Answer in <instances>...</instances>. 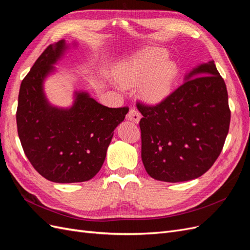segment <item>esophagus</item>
<instances>
[{
    "label": "esophagus",
    "mask_w": 250,
    "mask_h": 250,
    "mask_svg": "<svg viewBox=\"0 0 250 250\" xmlns=\"http://www.w3.org/2000/svg\"><path fill=\"white\" fill-rule=\"evenodd\" d=\"M126 119L131 121V122H133V123H139L140 120H141V113L139 112L138 109L131 108V109L129 110V112L127 113Z\"/></svg>",
    "instance_id": "1"
}]
</instances>
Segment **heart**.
I'll list each match as a JSON object with an SVG mask.
<instances>
[{
	"mask_svg": "<svg viewBox=\"0 0 250 250\" xmlns=\"http://www.w3.org/2000/svg\"><path fill=\"white\" fill-rule=\"evenodd\" d=\"M168 57V52L161 48L143 49L118 67L117 80L125 88L139 86L145 102L160 103L171 94L178 74L176 63Z\"/></svg>",
	"mask_w": 250,
	"mask_h": 250,
	"instance_id": "heart-1",
	"label": "heart"
}]
</instances>
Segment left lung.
I'll return each instance as SVG.
<instances>
[{
    "label": "left lung",
    "instance_id": "1",
    "mask_svg": "<svg viewBox=\"0 0 250 250\" xmlns=\"http://www.w3.org/2000/svg\"><path fill=\"white\" fill-rule=\"evenodd\" d=\"M137 106L143 116L142 161L152 178L166 183L198 178L221 153L230 110L214 60L194 67L160 104Z\"/></svg>",
    "mask_w": 250,
    "mask_h": 250
}]
</instances>
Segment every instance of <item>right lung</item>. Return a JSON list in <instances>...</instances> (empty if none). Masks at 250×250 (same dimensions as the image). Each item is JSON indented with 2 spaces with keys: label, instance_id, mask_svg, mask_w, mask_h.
Segmentation results:
<instances>
[{
  "label": "right lung",
  "instance_id": "right-lung-1",
  "mask_svg": "<svg viewBox=\"0 0 250 250\" xmlns=\"http://www.w3.org/2000/svg\"><path fill=\"white\" fill-rule=\"evenodd\" d=\"M69 48L59 41L37 58L21 81L17 110L19 138L29 162L42 176L58 184L87 181L100 171L113 130L129 110L104 106L83 90H75L70 107L49 102L44 81Z\"/></svg>",
  "mask_w": 250,
  "mask_h": 250
}]
</instances>
